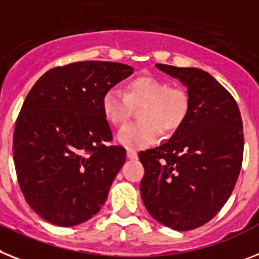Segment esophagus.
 Listing matches in <instances>:
<instances>
[{
    "label": "esophagus",
    "instance_id": "34e87169",
    "mask_svg": "<svg viewBox=\"0 0 259 259\" xmlns=\"http://www.w3.org/2000/svg\"><path fill=\"white\" fill-rule=\"evenodd\" d=\"M126 156H127L129 159L134 160V159H137V158H138V154H137L136 150L127 149V150H126Z\"/></svg>",
    "mask_w": 259,
    "mask_h": 259
}]
</instances>
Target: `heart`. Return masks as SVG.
Listing matches in <instances>:
<instances>
[{
    "label": "heart",
    "mask_w": 259,
    "mask_h": 259,
    "mask_svg": "<svg viewBox=\"0 0 259 259\" xmlns=\"http://www.w3.org/2000/svg\"><path fill=\"white\" fill-rule=\"evenodd\" d=\"M141 121L126 126L117 140L129 149H141L158 138L172 134L186 121L190 112V96L183 87L155 76L143 75L130 80L125 93L117 88L108 89L101 99V110L110 125L122 127L140 108Z\"/></svg>",
    "instance_id": "obj_1"
}]
</instances>
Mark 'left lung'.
Listing matches in <instances>:
<instances>
[{"label": "left lung", "instance_id": "8db88e82", "mask_svg": "<svg viewBox=\"0 0 259 259\" xmlns=\"http://www.w3.org/2000/svg\"><path fill=\"white\" fill-rule=\"evenodd\" d=\"M155 67L187 87L190 112L166 143L138 154L145 168L141 196L156 221L191 230L212 220L236 186L242 118L233 96L203 69Z\"/></svg>", "mask_w": 259, "mask_h": 259}]
</instances>
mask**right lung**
Masks as SVG:
<instances>
[{
    "label": "right lung",
    "mask_w": 259,
    "mask_h": 259,
    "mask_svg": "<svg viewBox=\"0 0 259 259\" xmlns=\"http://www.w3.org/2000/svg\"><path fill=\"white\" fill-rule=\"evenodd\" d=\"M133 73L126 64L76 62L39 77L19 112L13 159L26 201L58 227L79 225L101 209L126 159L101 110L108 89Z\"/></svg>",
    "instance_id": "1"
}]
</instances>
